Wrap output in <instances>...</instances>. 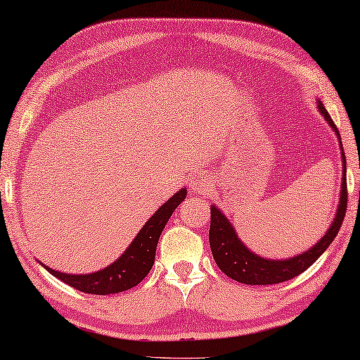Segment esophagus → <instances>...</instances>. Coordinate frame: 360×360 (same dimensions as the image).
I'll return each mask as SVG.
<instances>
[{
  "instance_id": "1",
  "label": "esophagus",
  "mask_w": 360,
  "mask_h": 360,
  "mask_svg": "<svg viewBox=\"0 0 360 360\" xmlns=\"http://www.w3.org/2000/svg\"><path fill=\"white\" fill-rule=\"evenodd\" d=\"M211 185V180L210 176L203 174H196L193 179H191V188H193V191H198V193H205V191H208Z\"/></svg>"
}]
</instances>
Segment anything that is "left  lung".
I'll return each instance as SVG.
<instances>
[{
    "label": "left lung",
    "instance_id": "obj_1",
    "mask_svg": "<svg viewBox=\"0 0 360 360\" xmlns=\"http://www.w3.org/2000/svg\"><path fill=\"white\" fill-rule=\"evenodd\" d=\"M318 110L324 116V120L333 131L339 137V146H341L342 157V184H341V198L339 206L334 216L331 226L326 231V234L318 240L313 248H309L307 252H302L290 259H264L260 255L254 254L252 250L244 245L239 239L238 233L234 231V226L229 223V219L223 214V211L211 206V224H210V248L213 252L214 262L223 272L236 282L245 285H274L280 282H287L290 278H295L297 275L303 274L304 270L311 267L316 262L324 250H326L336 238L339 229H341L344 216L347 208V184H346V155H344L341 136L334 121L329 116L326 108L321 101H318Z\"/></svg>",
    "mask_w": 360,
    "mask_h": 360
}]
</instances>
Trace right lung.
Segmentation results:
<instances>
[{"instance_id":"add662e5","label":"right lung","mask_w":360,"mask_h":360,"mask_svg":"<svg viewBox=\"0 0 360 360\" xmlns=\"http://www.w3.org/2000/svg\"><path fill=\"white\" fill-rule=\"evenodd\" d=\"M185 196L186 188H181L167 203L162 205L150 216L149 221L142 226V229L137 233L134 240L122 252L121 257L115 260L111 265H108V267L98 270L95 274L83 275L57 272V270H52L51 267L42 264L44 269L51 272L53 277L62 280L63 283L91 295L120 293L136 287L150 272L155 260V249L162 231H164L167 221L170 219L176 206L185 200Z\"/></svg>"}]
</instances>
